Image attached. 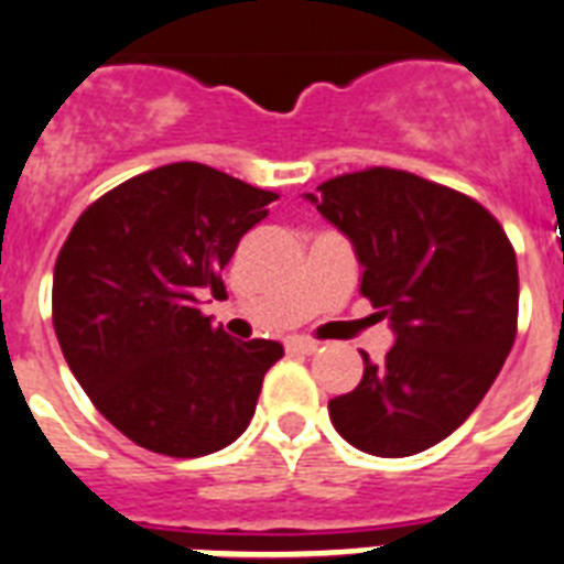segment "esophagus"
Wrapping results in <instances>:
<instances>
[{
  "label": "esophagus",
  "instance_id": "34e87169",
  "mask_svg": "<svg viewBox=\"0 0 564 564\" xmlns=\"http://www.w3.org/2000/svg\"><path fill=\"white\" fill-rule=\"evenodd\" d=\"M316 348H319V346H316L314 339H305V337L285 339V351H288V355H314Z\"/></svg>",
  "mask_w": 564,
  "mask_h": 564
}]
</instances>
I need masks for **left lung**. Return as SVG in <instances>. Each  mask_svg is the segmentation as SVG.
I'll return each mask as SVG.
<instances>
[{
    "label": "left lung",
    "mask_w": 564,
    "mask_h": 564,
    "mask_svg": "<svg viewBox=\"0 0 564 564\" xmlns=\"http://www.w3.org/2000/svg\"><path fill=\"white\" fill-rule=\"evenodd\" d=\"M355 245L360 293L394 346L355 392L328 400L334 430L380 458L423 453L473 415L516 339L519 268L496 218L464 193L389 166L305 195Z\"/></svg>",
    "instance_id": "left-lung-1"
}]
</instances>
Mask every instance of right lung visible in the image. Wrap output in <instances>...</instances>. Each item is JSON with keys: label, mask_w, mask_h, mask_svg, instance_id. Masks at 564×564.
I'll return each instance as SVG.
<instances>
[{"label": "right lung", "mask_w": 564, "mask_h": 564, "mask_svg": "<svg viewBox=\"0 0 564 564\" xmlns=\"http://www.w3.org/2000/svg\"><path fill=\"white\" fill-rule=\"evenodd\" d=\"M279 195L181 161L100 195L54 264V332L106 421L143 449L198 458L248 430L262 380L285 355L232 339L202 314L221 271Z\"/></svg>", "instance_id": "right-lung-1"}]
</instances>
